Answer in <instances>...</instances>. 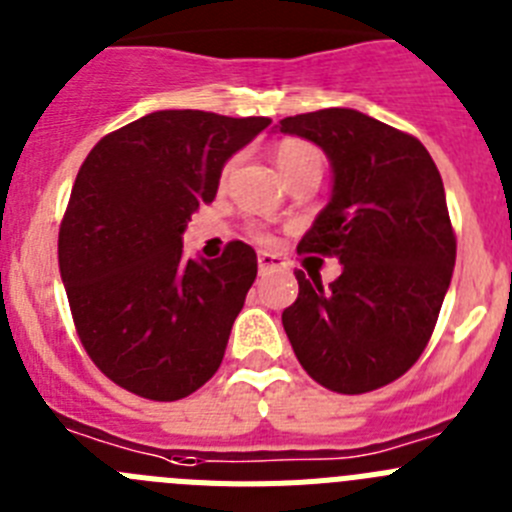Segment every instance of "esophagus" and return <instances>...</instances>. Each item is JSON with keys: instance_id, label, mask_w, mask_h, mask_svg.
<instances>
[{"instance_id": "esophagus-1", "label": "esophagus", "mask_w": 512, "mask_h": 512, "mask_svg": "<svg viewBox=\"0 0 512 512\" xmlns=\"http://www.w3.org/2000/svg\"><path fill=\"white\" fill-rule=\"evenodd\" d=\"M257 265H260V275L270 273V270H275V267H283V257L280 255H273V252H260L257 255Z\"/></svg>"}]
</instances>
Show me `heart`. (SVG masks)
I'll use <instances>...</instances> for the list:
<instances>
[{"instance_id": "heart-1", "label": "heart", "mask_w": 512, "mask_h": 512, "mask_svg": "<svg viewBox=\"0 0 512 512\" xmlns=\"http://www.w3.org/2000/svg\"><path fill=\"white\" fill-rule=\"evenodd\" d=\"M275 165H278L280 176L285 178L303 165H321V155L308 142L283 140L275 147Z\"/></svg>"}]
</instances>
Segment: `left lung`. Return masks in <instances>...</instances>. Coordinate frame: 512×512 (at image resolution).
I'll return each instance as SVG.
<instances>
[{"mask_svg":"<svg viewBox=\"0 0 512 512\" xmlns=\"http://www.w3.org/2000/svg\"><path fill=\"white\" fill-rule=\"evenodd\" d=\"M275 130L329 158V204L298 252L342 262L329 288L298 270L283 329L313 380L334 393H370L421 357L449 290L457 239L439 168L416 137L357 109L296 114Z\"/></svg>","mask_w":512,"mask_h":512,"instance_id":"1","label":"left lung"}]
</instances>
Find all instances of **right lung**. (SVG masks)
I'll return each mask as SVG.
<instances>
[{"label":"right lung","mask_w":512,"mask_h":512,"mask_svg":"<svg viewBox=\"0 0 512 512\" xmlns=\"http://www.w3.org/2000/svg\"><path fill=\"white\" fill-rule=\"evenodd\" d=\"M270 122L163 109L96 142L78 170L58 265L78 336L119 388L181 400L222 365L257 255L232 242L216 260H188L183 232Z\"/></svg>","instance_id":"right-lung-1"}]
</instances>
